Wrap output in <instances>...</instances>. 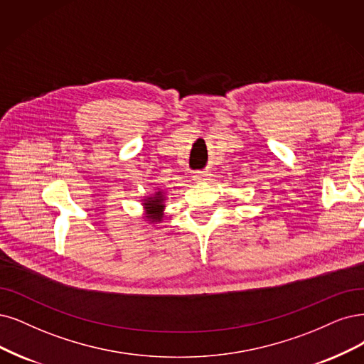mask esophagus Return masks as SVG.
I'll return each instance as SVG.
<instances>
[{"mask_svg": "<svg viewBox=\"0 0 364 364\" xmlns=\"http://www.w3.org/2000/svg\"><path fill=\"white\" fill-rule=\"evenodd\" d=\"M208 175H210V173H208L207 171H198V172L193 173V180L198 181V183L205 181V180H208Z\"/></svg>", "mask_w": 364, "mask_h": 364, "instance_id": "34e87169", "label": "esophagus"}]
</instances>
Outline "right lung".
<instances>
[{
	"label": "right lung",
	"mask_w": 364,
	"mask_h": 364,
	"mask_svg": "<svg viewBox=\"0 0 364 364\" xmlns=\"http://www.w3.org/2000/svg\"><path fill=\"white\" fill-rule=\"evenodd\" d=\"M166 193L164 191H156L153 195L142 199V207L145 210V219L150 223H160L165 216Z\"/></svg>",
	"instance_id": "right-lung-1"
}]
</instances>
